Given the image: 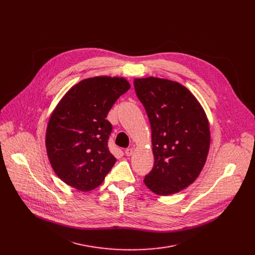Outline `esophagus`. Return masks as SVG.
<instances>
[{"mask_svg": "<svg viewBox=\"0 0 255 255\" xmlns=\"http://www.w3.org/2000/svg\"><path fill=\"white\" fill-rule=\"evenodd\" d=\"M125 154H126L127 156H131V155L133 154V148H127V149H125Z\"/></svg>", "mask_w": 255, "mask_h": 255, "instance_id": "obj_1", "label": "esophagus"}]
</instances>
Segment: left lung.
<instances>
[{"label": "left lung", "instance_id": "8db88e82", "mask_svg": "<svg viewBox=\"0 0 255 255\" xmlns=\"http://www.w3.org/2000/svg\"><path fill=\"white\" fill-rule=\"evenodd\" d=\"M134 89L151 127L154 165L144 184L159 196L176 194L194 183L206 163L211 140L207 115L177 82L135 79Z\"/></svg>", "mask_w": 255, "mask_h": 255}]
</instances>
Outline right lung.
I'll use <instances>...</instances> for the list:
<instances>
[{
	"mask_svg": "<svg viewBox=\"0 0 255 255\" xmlns=\"http://www.w3.org/2000/svg\"><path fill=\"white\" fill-rule=\"evenodd\" d=\"M129 89L124 78H89L58 102L48 121L45 146L51 167L63 183L81 192L103 183L116 162L108 149L112 125L106 117Z\"/></svg>",
	"mask_w": 255,
	"mask_h": 255,
	"instance_id": "add662e5",
	"label": "right lung"
}]
</instances>
